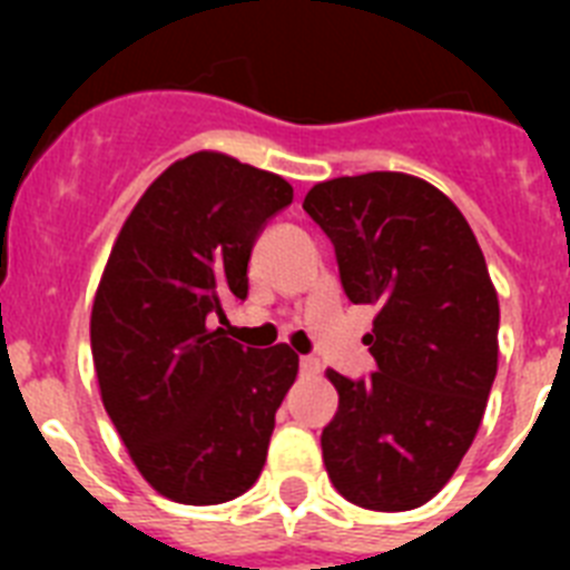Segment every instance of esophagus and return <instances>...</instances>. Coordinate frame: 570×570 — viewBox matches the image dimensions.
Instances as JSON below:
<instances>
[{
	"mask_svg": "<svg viewBox=\"0 0 570 570\" xmlns=\"http://www.w3.org/2000/svg\"><path fill=\"white\" fill-rule=\"evenodd\" d=\"M299 371L305 376H316V374H320V360H316V356H302Z\"/></svg>",
	"mask_w": 570,
	"mask_h": 570,
	"instance_id": "obj_1",
	"label": "esophagus"
}]
</instances>
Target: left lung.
<instances>
[{
	"label": "left lung",
	"instance_id": "left-lung-1",
	"mask_svg": "<svg viewBox=\"0 0 570 570\" xmlns=\"http://www.w3.org/2000/svg\"><path fill=\"white\" fill-rule=\"evenodd\" d=\"M302 208L334 242L347 299L376 308L374 374H325L340 394L325 471L367 511L425 505L471 448L497 376L500 299L480 242L442 190L396 170L320 183Z\"/></svg>",
	"mask_w": 570,
	"mask_h": 570
}]
</instances>
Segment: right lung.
Returning a JSON list of instances; mask_svg holds the SVG:
<instances>
[{"label": "right lung", "instance_id": "1", "mask_svg": "<svg viewBox=\"0 0 570 570\" xmlns=\"http://www.w3.org/2000/svg\"><path fill=\"white\" fill-rule=\"evenodd\" d=\"M282 176L199 150L156 176L110 248L90 311L99 394L154 491L183 505L236 500L259 480L276 407L299 371L285 342L242 347L208 328L248 296V259Z\"/></svg>", "mask_w": 570, "mask_h": 570}]
</instances>
